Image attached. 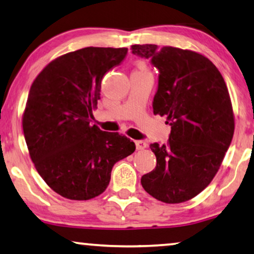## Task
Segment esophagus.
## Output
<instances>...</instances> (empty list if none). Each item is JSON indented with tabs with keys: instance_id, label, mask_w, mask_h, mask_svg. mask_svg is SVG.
<instances>
[{
	"instance_id": "1",
	"label": "esophagus",
	"mask_w": 254,
	"mask_h": 254,
	"mask_svg": "<svg viewBox=\"0 0 254 254\" xmlns=\"http://www.w3.org/2000/svg\"><path fill=\"white\" fill-rule=\"evenodd\" d=\"M135 147H137V149H144L146 148V142L144 140H135Z\"/></svg>"
}]
</instances>
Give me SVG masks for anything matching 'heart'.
<instances>
[{
  "label": "heart",
  "instance_id": "b5f03b06",
  "mask_svg": "<svg viewBox=\"0 0 254 254\" xmlns=\"http://www.w3.org/2000/svg\"><path fill=\"white\" fill-rule=\"evenodd\" d=\"M137 71H146V65L142 62L138 63V70Z\"/></svg>",
  "mask_w": 254,
  "mask_h": 254
}]
</instances>
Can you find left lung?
Listing matches in <instances>:
<instances>
[{
    "mask_svg": "<svg viewBox=\"0 0 254 254\" xmlns=\"http://www.w3.org/2000/svg\"><path fill=\"white\" fill-rule=\"evenodd\" d=\"M159 69L154 115L171 127L166 145H149L156 167L141 177L144 190L166 203L188 201L213 181L233 140L235 117L217 67L197 52L156 45L131 46Z\"/></svg>",
    "mask_w": 254,
    "mask_h": 254,
    "instance_id": "left-lung-1",
    "label": "left lung"
}]
</instances>
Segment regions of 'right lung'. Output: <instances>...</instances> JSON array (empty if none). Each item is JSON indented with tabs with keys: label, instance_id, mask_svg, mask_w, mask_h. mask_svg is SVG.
<instances>
[{
	"label": "right lung",
	"instance_id": "add662e5",
	"mask_svg": "<svg viewBox=\"0 0 254 254\" xmlns=\"http://www.w3.org/2000/svg\"><path fill=\"white\" fill-rule=\"evenodd\" d=\"M127 48L86 47L53 60L32 84L23 130L32 162L56 193L88 200L106 190L117 161L134 152L119 132L91 126L106 72Z\"/></svg>",
	"mask_w": 254,
	"mask_h": 254
}]
</instances>
